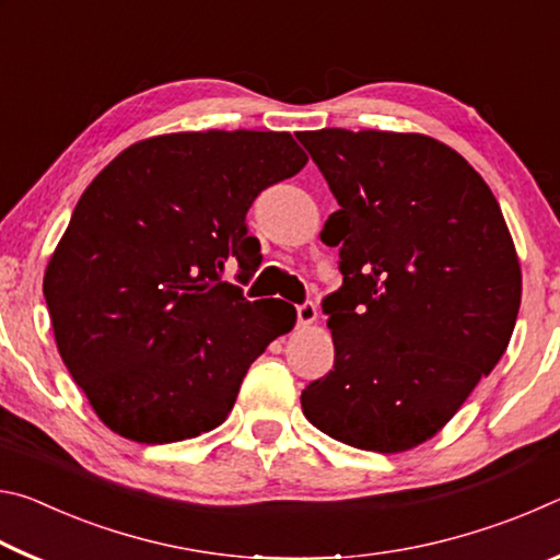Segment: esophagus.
<instances>
[{"label":"esophagus","instance_id":"34e87169","mask_svg":"<svg viewBox=\"0 0 560 560\" xmlns=\"http://www.w3.org/2000/svg\"><path fill=\"white\" fill-rule=\"evenodd\" d=\"M296 318H299V326H308L316 320V303L314 301H303L296 306Z\"/></svg>","mask_w":560,"mask_h":560}]
</instances>
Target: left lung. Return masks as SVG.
Here are the masks:
<instances>
[{
  "label": "left lung",
  "mask_w": 560,
  "mask_h": 560,
  "mask_svg": "<svg viewBox=\"0 0 560 560\" xmlns=\"http://www.w3.org/2000/svg\"><path fill=\"white\" fill-rule=\"evenodd\" d=\"M340 210L324 232L343 287L324 299L334 371L301 393L350 447L405 452L438 434L514 334L521 269L497 197L420 132H301ZM324 236V234H320Z\"/></svg>",
  "instance_id": "obj_1"
}]
</instances>
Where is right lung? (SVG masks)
<instances>
[{"label": "right lung", "instance_id": "1", "mask_svg": "<svg viewBox=\"0 0 560 560\" xmlns=\"http://www.w3.org/2000/svg\"><path fill=\"white\" fill-rule=\"evenodd\" d=\"M306 153L289 132L207 130L140 140L86 187L44 273L56 346L103 424L167 444L232 412L249 365L296 308L246 301L259 242L246 212Z\"/></svg>", "mask_w": 560, "mask_h": 560}]
</instances>
